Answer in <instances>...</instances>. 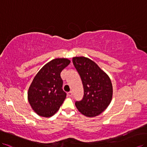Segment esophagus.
Instances as JSON below:
<instances>
[{
  "label": "esophagus",
  "mask_w": 147,
  "mask_h": 147,
  "mask_svg": "<svg viewBox=\"0 0 147 147\" xmlns=\"http://www.w3.org/2000/svg\"><path fill=\"white\" fill-rule=\"evenodd\" d=\"M72 92L71 91H70V92H68L67 93V95L69 96H71V95H72Z\"/></svg>",
  "instance_id": "1"
}]
</instances>
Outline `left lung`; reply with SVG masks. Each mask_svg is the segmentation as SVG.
I'll return each mask as SVG.
<instances>
[{"mask_svg": "<svg viewBox=\"0 0 147 147\" xmlns=\"http://www.w3.org/2000/svg\"><path fill=\"white\" fill-rule=\"evenodd\" d=\"M72 61L80 75L84 90L83 98L75 104L78 110L85 116H97L112 101L113 87L110 78L90 59L76 57Z\"/></svg>", "mask_w": 147, "mask_h": 147, "instance_id": "obj_1", "label": "left lung"}]
</instances>
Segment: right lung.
Segmentation results:
<instances>
[{"instance_id":"1","label":"right lung","mask_w":147,"mask_h":147,"mask_svg":"<svg viewBox=\"0 0 147 147\" xmlns=\"http://www.w3.org/2000/svg\"><path fill=\"white\" fill-rule=\"evenodd\" d=\"M67 59H55L43 67L34 77L28 90V100L34 112L50 117L59 110L67 94L62 90V70L69 65Z\"/></svg>"}]
</instances>
